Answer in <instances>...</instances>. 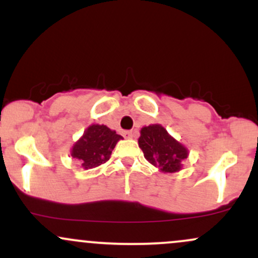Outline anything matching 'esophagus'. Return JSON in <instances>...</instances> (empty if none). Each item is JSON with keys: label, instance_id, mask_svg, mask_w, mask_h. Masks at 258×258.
I'll list each match as a JSON object with an SVG mask.
<instances>
[{"label": "esophagus", "instance_id": "obj_1", "mask_svg": "<svg viewBox=\"0 0 258 258\" xmlns=\"http://www.w3.org/2000/svg\"><path fill=\"white\" fill-rule=\"evenodd\" d=\"M122 135H123V137H125V138L131 139V138H133V136H135V132H133V131H125L122 133Z\"/></svg>", "mask_w": 258, "mask_h": 258}]
</instances>
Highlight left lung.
Segmentation results:
<instances>
[{
    "instance_id": "8db88e82",
    "label": "left lung",
    "mask_w": 258,
    "mask_h": 258,
    "mask_svg": "<svg viewBox=\"0 0 258 258\" xmlns=\"http://www.w3.org/2000/svg\"><path fill=\"white\" fill-rule=\"evenodd\" d=\"M139 148L150 164L162 172H177L188 158V149L168 135L161 125H149L141 130Z\"/></svg>"
}]
</instances>
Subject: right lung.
Instances as JSON below:
<instances>
[{"instance_id": "obj_1", "label": "right lung", "mask_w": 258, "mask_h": 258, "mask_svg": "<svg viewBox=\"0 0 258 258\" xmlns=\"http://www.w3.org/2000/svg\"><path fill=\"white\" fill-rule=\"evenodd\" d=\"M120 139H122L120 135L105 125H91L74 144L72 156L78 159L86 170L94 168L110 159L112 149Z\"/></svg>"}]
</instances>
